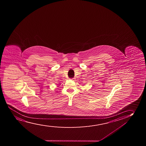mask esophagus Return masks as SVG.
I'll return each mask as SVG.
<instances>
[{"label":"esophagus","instance_id":"34e87169","mask_svg":"<svg viewBox=\"0 0 146 146\" xmlns=\"http://www.w3.org/2000/svg\"><path fill=\"white\" fill-rule=\"evenodd\" d=\"M71 79H72V80H73V79H74V78H71Z\"/></svg>","mask_w":146,"mask_h":146}]
</instances>
